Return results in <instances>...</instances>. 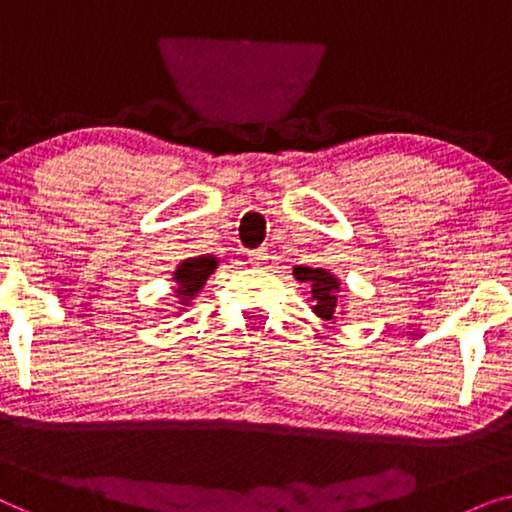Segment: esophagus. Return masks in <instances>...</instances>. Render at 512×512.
Listing matches in <instances>:
<instances>
[{"label":"esophagus","instance_id":"obj_1","mask_svg":"<svg viewBox=\"0 0 512 512\" xmlns=\"http://www.w3.org/2000/svg\"><path fill=\"white\" fill-rule=\"evenodd\" d=\"M247 256H249V263H254V265H263V263H268V258H270V254H268V249H251V251H247Z\"/></svg>","mask_w":512,"mask_h":512}]
</instances>
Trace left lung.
<instances>
[{
	"label": "left lung",
	"instance_id": "1",
	"mask_svg": "<svg viewBox=\"0 0 512 512\" xmlns=\"http://www.w3.org/2000/svg\"><path fill=\"white\" fill-rule=\"evenodd\" d=\"M293 275H296L298 282H310L314 312H317L321 319H333L335 305H338V279H335L331 272L321 268H296Z\"/></svg>",
	"mask_w": 512,
	"mask_h": 512
}]
</instances>
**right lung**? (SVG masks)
<instances>
[{"instance_id": "obj_1", "label": "right lung", "mask_w": 512, "mask_h": 512, "mask_svg": "<svg viewBox=\"0 0 512 512\" xmlns=\"http://www.w3.org/2000/svg\"><path fill=\"white\" fill-rule=\"evenodd\" d=\"M216 268V258L212 256H200V258H186L174 272V279L179 282L177 296H181V303H188V298H193L200 291V286L207 282V277L212 275Z\"/></svg>"}]
</instances>
